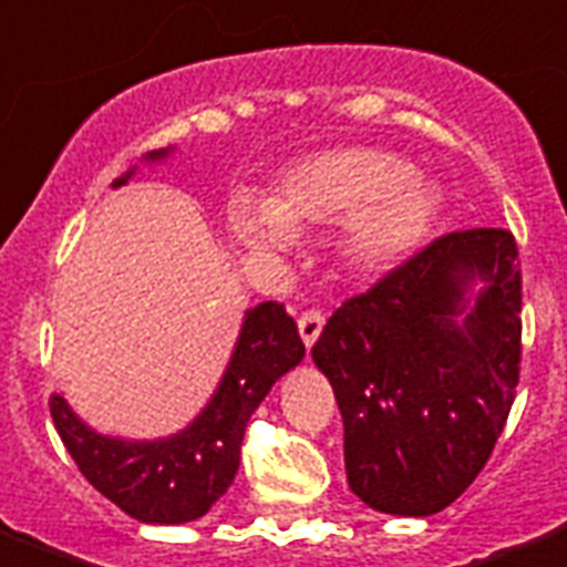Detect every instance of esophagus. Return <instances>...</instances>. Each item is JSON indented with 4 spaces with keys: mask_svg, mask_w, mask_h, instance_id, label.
Returning <instances> with one entry per match:
<instances>
[{
    "mask_svg": "<svg viewBox=\"0 0 567 567\" xmlns=\"http://www.w3.org/2000/svg\"><path fill=\"white\" fill-rule=\"evenodd\" d=\"M322 326H326V316L319 313V310H307V313L298 319V332H300V338H303L307 350L313 348L316 338L322 334Z\"/></svg>",
    "mask_w": 567,
    "mask_h": 567,
    "instance_id": "obj_1",
    "label": "esophagus"
}]
</instances>
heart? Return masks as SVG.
Wrapping results in <instances>:
<instances>
[{"instance_id":"heart-1","label":"heart","mask_w":567,"mask_h":567,"mask_svg":"<svg viewBox=\"0 0 567 567\" xmlns=\"http://www.w3.org/2000/svg\"><path fill=\"white\" fill-rule=\"evenodd\" d=\"M441 217V192L381 148H326L279 173L267 204L235 202L229 229L251 254L285 251L298 229L341 226L357 272H388L413 257Z\"/></svg>"}]
</instances>
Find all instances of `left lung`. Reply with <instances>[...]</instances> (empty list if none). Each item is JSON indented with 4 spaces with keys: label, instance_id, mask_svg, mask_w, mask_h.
<instances>
[{
    "label": "left lung",
    "instance_id": "obj_1",
    "mask_svg": "<svg viewBox=\"0 0 567 567\" xmlns=\"http://www.w3.org/2000/svg\"><path fill=\"white\" fill-rule=\"evenodd\" d=\"M522 272L506 229L431 241L338 307L313 344L344 419V468L369 509L425 518L477 477L522 363Z\"/></svg>",
    "mask_w": 567,
    "mask_h": 567
}]
</instances>
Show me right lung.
<instances>
[{
    "label": "right lung",
    "mask_w": 567,
    "mask_h": 567,
    "mask_svg": "<svg viewBox=\"0 0 567 567\" xmlns=\"http://www.w3.org/2000/svg\"><path fill=\"white\" fill-rule=\"evenodd\" d=\"M173 148L148 152L142 161L157 164ZM136 173L126 171L111 186L121 188ZM303 360L295 319L282 303L267 300L241 319L233 357L207 406L171 437L126 441L90 429L71 403L52 394L49 410L76 468L102 496L145 525H186L210 512L229 491L248 419L269 388Z\"/></svg>",
    "instance_id": "add662e5"
}]
</instances>
